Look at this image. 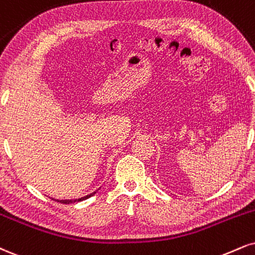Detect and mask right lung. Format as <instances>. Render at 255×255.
Here are the masks:
<instances>
[{
    "instance_id": "1",
    "label": "right lung",
    "mask_w": 255,
    "mask_h": 255,
    "mask_svg": "<svg viewBox=\"0 0 255 255\" xmlns=\"http://www.w3.org/2000/svg\"><path fill=\"white\" fill-rule=\"evenodd\" d=\"M96 192H97V190H96V191L91 192L90 195H87V196H84V197H81V198H76V199H56V201L57 202H60V203H64V204L76 203V202H81V201H83V199H87L89 197H91V196H94L95 194H96ZM52 199H54V198H52Z\"/></svg>"
}]
</instances>
